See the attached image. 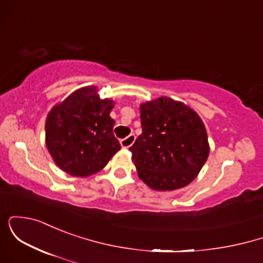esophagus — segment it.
Wrapping results in <instances>:
<instances>
[{"mask_svg":"<svg viewBox=\"0 0 263 263\" xmlns=\"http://www.w3.org/2000/svg\"><path fill=\"white\" fill-rule=\"evenodd\" d=\"M135 140H136V136L135 135H129L126 138L121 140V146L123 147V148H128V147H131L132 144H134Z\"/></svg>","mask_w":263,"mask_h":263,"instance_id":"obj_1","label":"esophagus"}]
</instances>
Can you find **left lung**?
Returning <instances> with one entry per match:
<instances>
[{
  "instance_id": "1",
  "label": "left lung",
  "mask_w": 263,
  "mask_h": 263,
  "mask_svg": "<svg viewBox=\"0 0 263 263\" xmlns=\"http://www.w3.org/2000/svg\"><path fill=\"white\" fill-rule=\"evenodd\" d=\"M142 134L129 151L138 177L155 190L188 185L209 156L206 129L195 111L170 98L141 105Z\"/></svg>"
}]
</instances>
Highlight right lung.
<instances>
[{
  "label": "right lung",
  "mask_w": 263,
  "mask_h": 263,
  "mask_svg": "<svg viewBox=\"0 0 263 263\" xmlns=\"http://www.w3.org/2000/svg\"><path fill=\"white\" fill-rule=\"evenodd\" d=\"M112 107V100H101L95 86H86L52 108L45 121V143L60 170L89 177L120 151L110 117Z\"/></svg>",
  "instance_id": "obj_1"
}]
</instances>
